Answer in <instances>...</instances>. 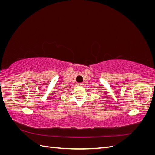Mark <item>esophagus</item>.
I'll return each instance as SVG.
<instances>
[{"label": "esophagus", "instance_id": "1", "mask_svg": "<svg viewBox=\"0 0 155 155\" xmlns=\"http://www.w3.org/2000/svg\"><path fill=\"white\" fill-rule=\"evenodd\" d=\"M77 86H78V87H82V86H83V83H77Z\"/></svg>", "mask_w": 155, "mask_h": 155}]
</instances>
